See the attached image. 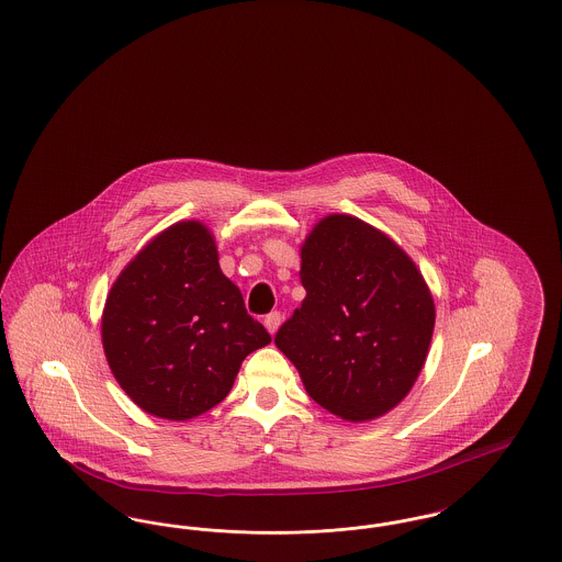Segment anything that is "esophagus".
Returning <instances> with one entry per match:
<instances>
[{
    "mask_svg": "<svg viewBox=\"0 0 562 562\" xmlns=\"http://www.w3.org/2000/svg\"><path fill=\"white\" fill-rule=\"evenodd\" d=\"M280 322H282V314L280 312H269L268 316H266V328H268L269 333L273 335L276 330H278V326H280Z\"/></svg>",
    "mask_w": 562,
    "mask_h": 562,
    "instance_id": "34e87169",
    "label": "esophagus"
}]
</instances>
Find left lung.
Segmentation results:
<instances>
[{"mask_svg": "<svg viewBox=\"0 0 562 562\" xmlns=\"http://www.w3.org/2000/svg\"><path fill=\"white\" fill-rule=\"evenodd\" d=\"M305 299L273 341L328 413L374 419L408 394L428 356L434 301L408 255L369 223L330 214L301 248Z\"/></svg>", "mask_w": 562, "mask_h": 562, "instance_id": "left-lung-1", "label": "left lung"}]
</instances>
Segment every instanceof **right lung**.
<instances>
[{
  "label": "right lung",
  "mask_w": 562,
  "mask_h": 562,
  "mask_svg": "<svg viewBox=\"0 0 562 562\" xmlns=\"http://www.w3.org/2000/svg\"><path fill=\"white\" fill-rule=\"evenodd\" d=\"M269 341L198 221L149 241L111 286L103 312L111 373L145 413L172 422L216 406L241 360Z\"/></svg>",
  "instance_id": "1"
}]
</instances>
